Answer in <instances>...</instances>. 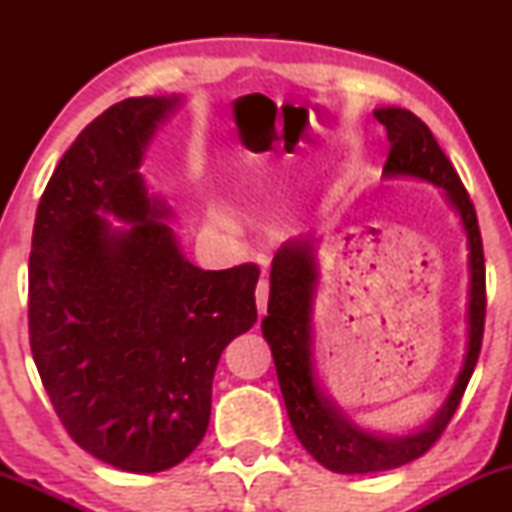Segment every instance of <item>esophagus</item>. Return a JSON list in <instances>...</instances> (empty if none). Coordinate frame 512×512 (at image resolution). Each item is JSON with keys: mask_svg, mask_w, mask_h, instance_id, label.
Masks as SVG:
<instances>
[{"mask_svg": "<svg viewBox=\"0 0 512 512\" xmlns=\"http://www.w3.org/2000/svg\"><path fill=\"white\" fill-rule=\"evenodd\" d=\"M255 301H257V310H260V315L267 313V301H269V286L267 281H260L257 284V291H255Z\"/></svg>", "mask_w": 512, "mask_h": 512, "instance_id": "34e87169", "label": "esophagus"}]
</instances>
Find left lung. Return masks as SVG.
I'll return each instance as SVG.
<instances>
[{"label":"left lung","mask_w":512,"mask_h":512,"mask_svg":"<svg viewBox=\"0 0 512 512\" xmlns=\"http://www.w3.org/2000/svg\"><path fill=\"white\" fill-rule=\"evenodd\" d=\"M375 120L387 129L390 156L385 178H416L445 192V199L460 216L467 236V351L455 387L438 414L424 428L409 436H383L361 428L344 414L322 390L315 370L313 305L317 293L315 238L281 245L269 272V305L262 320V334L272 346L276 378L301 445L322 467L337 474H368L402 467L428 452L450 424L457 404L467 390L479 361L486 317L484 248L472 199L460 175L443 154L436 137L424 122L404 108H378Z\"/></svg>","instance_id":"obj_1"}]
</instances>
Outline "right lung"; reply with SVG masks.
Listing matches in <instances>:
<instances>
[{
    "mask_svg": "<svg viewBox=\"0 0 512 512\" xmlns=\"http://www.w3.org/2000/svg\"><path fill=\"white\" fill-rule=\"evenodd\" d=\"M180 103L127 98L76 137L40 197L28 262L31 351L52 407L79 448L137 474L197 448L221 351L257 320L260 269L185 260L173 211L139 173Z\"/></svg>",
    "mask_w": 512,
    "mask_h": 512,
    "instance_id": "obj_1",
    "label": "right lung"
}]
</instances>
